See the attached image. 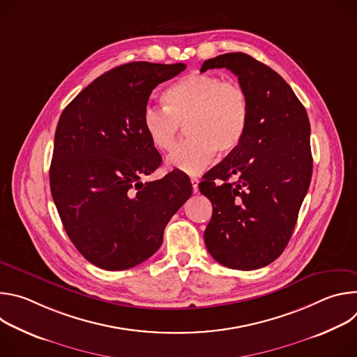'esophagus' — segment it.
<instances>
[{
    "label": "esophagus",
    "mask_w": 357,
    "mask_h": 357,
    "mask_svg": "<svg viewBox=\"0 0 357 357\" xmlns=\"http://www.w3.org/2000/svg\"><path fill=\"white\" fill-rule=\"evenodd\" d=\"M190 183H192V189H193V193H197L199 190V179L197 178H190Z\"/></svg>",
    "instance_id": "obj_1"
}]
</instances>
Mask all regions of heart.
Returning <instances> with one entry per match:
<instances>
[{"label": "heart", "instance_id": "1", "mask_svg": "<svg viewBox=\"0 0 357 357\" xmlns=\"http://www.w3.org/2000/svg\"><path fill=\"white\" fill-rule=\"evenodd\" d=\"M164 107H146L144 131L158 151H171L182 126L188 138L168 157V165L195 175L208 167L216 151L229 155L241 144L250 121V98L234 80L215 73H190L165 89Z\"/></svg>", "mask_w": 357, "mask_h": 357}]
</instances>
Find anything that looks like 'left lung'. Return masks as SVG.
I'll return each mask as SVG.
<instances>
[{"label": "left lung", "instance_id": "left-lung-1", "mask_svg": "<svg viewBox=\"0 0 357 357\" xmlns=\"http://www.w3.org/2000/svg\"><path fill=\"white\" fill-rule=\"evenodd\" d=\"M216 68L233 72L245 89L250 121L241 144L199 183L213 206L203 236L222 266L257 270L281 256L308 192L310 119L289 84L250 55H219L200 72Z\"/></svg>", "mask_w": 357, "mask_h": 357}]
</instances>
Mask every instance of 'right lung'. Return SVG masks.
Here are the masks:
<instances>
[{
    "instance_id": "add662e5",
    "label": "right lung",
    "mask_w": 357,
    "mask_h": 357,
    "mask_svg": "<svg viewBox=\"0 0 357 357\" xmlns=\"http://www.w3.org/2000/svg\"><path fill=\"white\" fill-rule=\"evenodd\" d=\"M183 63L131 62L98 76L63 110L56 132L50 192L63 227L82 256L120 271L148 260L171 218L192 195L176 169L141 182L161 165L142 126L148 98Z\"/></svg>"
}]
</instances>
